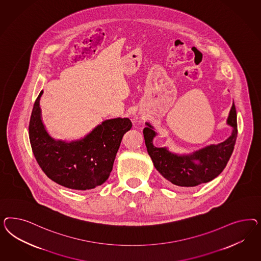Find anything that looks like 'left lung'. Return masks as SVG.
<instances>
[{
    "label": "left lung",
    "mask_w": 261,
    "mask_h": 261,
    "mask_svg": "<svg viewBox=\"0 0 261 261\" xmlns=\"http://www.w3.org/2000/svg\"><path fill=\"white\" fill-rule=\"evenodd\" d=\"M228 124L232 127V133L225 142L210 145L190 155H177L166 148L153 145L156 136L149 123L143 129L147 152L155 168L165 178L166 182L177 189L196 187L216 178L227 166L232 154L237 137V110L232 103L229 111Z\"/></svg>",
    "instance_id": "8db88e82"
}]
</instances>
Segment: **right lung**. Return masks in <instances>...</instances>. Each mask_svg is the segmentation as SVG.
<instances>
[{
	"instance_id": "obj_1",
	"label": "right lung",
	"mask_w": 261,
	"mask_h": 261,
	"mask_svg": "<svg viewBox=\"0 0 261 261\" xmlns=\"http://www.w3.org/2000/svg\"><path fill=\"white\" fill-rule=\"evenodd\" d=\"M42 93L34 102L29 125L32 152L40 167L50 180L71 190L102 185L112 171L123 135L132 127L131 120L108 119L80 141H55L41 120Z\"/></svg>"
}]
</instances>
